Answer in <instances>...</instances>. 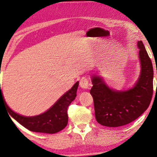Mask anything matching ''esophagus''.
Returning <instances> with one entry per match:
<instances>
[{"label": "esophagus", "instance_id": "obj_1", "mask_svg": "<svg viewBox=\"0 0 157 157\" xmlns=\"http://www.w3.org/2000/svg\"><path fill=\"white\" fill-rule=\"evenodd\" d=\"M79 85H80V87L81 88H83V89L88 88V80L86 78H85V77H83V78H81Z\"/></svg>", "mask_w": 157, "mask_h": 157}]
</instances>
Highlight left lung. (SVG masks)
<instances>
[{
	"label": "left lung",
	"instance_id": "left-lung-1",
	"mask_svg": "<svg viewBox=\"0 0 157 157\" xmlns=\"http://www.w3.org/2000/svg\"><path fill=\"white\" fill-rule=\"evenodd\" d=\"M141 71L132 88L117 91L110 88L97 75L91 77L95 119L108 127H119L133 121L143 114L151 102L153 94V66L142 40L137 42Z\"/></svg>",
	"mask_w": 157,
	"mask_h": 157
}]
</instances>
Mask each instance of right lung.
<instances>
[{"mask_svg":"<svg viewBox=\"0 0 157 157\" xmlns=\"http://www.w3.org/2000/svg\"><path fill=\"white\" fill-rule=\"evenodd\" d=\"M78 86V81H77L70 90L64 94L52 107L43 114L34 117H25L13 112L5 101L1 90V101H3L8 114L26 128L33 132L52 134L62 131L67 126L68 123L67 109L70 103L76 97Z\"/></svg>","mask_w":157,"mask_h":157,"instance_id":"obj_1","label":"right lung"}]
</instances>
